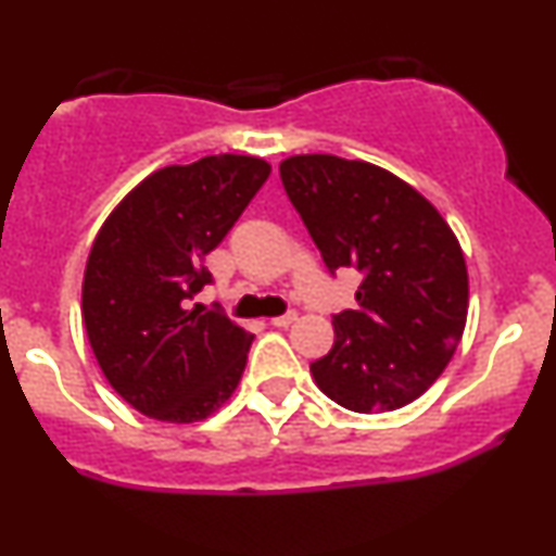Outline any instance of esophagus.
I'll return each mask as SVG.
<instances>
[{
  "instance_id": "obj_1",
  "label": "esophagus",
  "mask_w": 556,
  "mask_h": 556,
  "mask_svg": "<svg viewBox=\"0 0 556 556\" xmlns=\"http://www.w3.org/2000/svg\"><path fill=\"white\" fill-rule=\"evenodd\" d=\"M298 321V314H285V316H274L271 318V327H279V329H285V327H290V324H295Z\"/></svg>"
}]
</instances>
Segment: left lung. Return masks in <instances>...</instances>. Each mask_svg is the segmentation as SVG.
I'll return each instance as SVG.
<instances>
[{
  "label": "left lung",
  "instance_id": "left-lung-1",
  "mask_svg": "<svg viewBox=\"0 0 556 556\" xmlns=\"http://www.w3.org/2000/svg\"><path fill=\"white\" fill-rule=\"evenodd\" d=\"M329 271L355 269L358 305L334 316L316 387L353 413L410 405L442 376L468 321V266L437 206L361 159L298 154L279 164Z\"/></svg>",
  "mask_w": 556,
  "mask_h": 556
}]
</instances>
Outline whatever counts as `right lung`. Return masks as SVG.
<instances>
[{
	"mask_svg": "<svg viewBox=\"0 0 556 556\" xmlns=\"http://www.w3.org/2000/svg\"><path fill=\"white\" fill-rule=\"evenodd\" d=\"M271 175L266 159L203 156L151 172L96 235L83 324L114 392L162 424H198L240 384L253 334L188 308L212 282L206 256Z\"/></svg>",
	"mask_w": 556,
	"mask_h": 556,
	"instance_id": "obj_1",
	"label": "right lung"
}]
</instances>
